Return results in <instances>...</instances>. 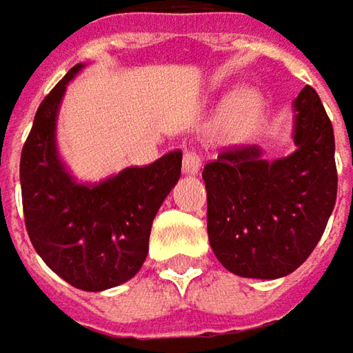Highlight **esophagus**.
I'll list each match as a JSON object with an SVG mask.
<instances>
[{"instance_id": "obj_1", "label": "esophagus", "mask_w": 353, "mask_h": 353, "mask_svg": "<svg viewBox=\"0 0 353 353\" xmlns=\"http://www.w3.org/2000/svg\"><path fill=\"white\" fill-rule=\"evenodd\" d=\"M200 165H202V159H200L198 153H194V151H185V153H183V161H181L183 174H188V176L198 174Z\"/></svg>"}]
</instances>
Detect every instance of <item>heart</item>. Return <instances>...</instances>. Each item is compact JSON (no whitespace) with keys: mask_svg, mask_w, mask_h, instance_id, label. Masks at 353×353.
Here are the masks:
<instances>
[{"mask_svg":"<svg viewBox=\"0 0 353 353\" xmlns=\"http://www.w3.org/2000/svg\"><path fill=\"white\" fill-rule=\"evenodd\" d=\"M263 111V103L261 97L254 90H239L236 94L230 97V101L226 103V109L222 112V133L228 139H239L242 135H246L254 123L259 121Z\"/></svg>","mask_w":353,"mask_h":353,"instance_id":"b5f03b06","label":"heart"}]
</instances>
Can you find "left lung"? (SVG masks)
Here are the masks:
<instances>
[{
	"mask_svg": "<svg viewBox=\"0 0 353 353\" xmlns=\"http://www.w3.org/2000/svg\"><path fill=\"white\" fill-rule=\"evenodd\" d=\"M295 151L265 159L256 145L206 163L208 239L224 269L279 279L299 269L321 239L337 196L334 127L315 88L295 103Z\"/></svg>",
	"mask_w": 353,
	"mask_h": 353,
	"instance_id": "left-lung-1",
	"label": "left lung"
}]
</instances>
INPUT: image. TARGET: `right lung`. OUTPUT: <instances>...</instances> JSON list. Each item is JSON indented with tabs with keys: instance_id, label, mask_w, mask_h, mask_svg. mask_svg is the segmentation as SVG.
<instances>
[{
	"instance_id": "add662e5",
	"label": "right lung",
	"mask_w": 353,
	"mask_h": 353,
	"mask_svg": "<svg viewBox=\"0 0 353 353\" xmlns=\"http://www.w3.org/2000/svg\"><path fill=\"white\" fill-rule=\"evenodd\" d=\"M77 64L38 107L21 149L19 181L28 236L58 276L82 291H105L135 276L151 224L181 174V151L127 168L99 183L68 174L56 147V119Z\"/></svg>"
}]
</instances>
